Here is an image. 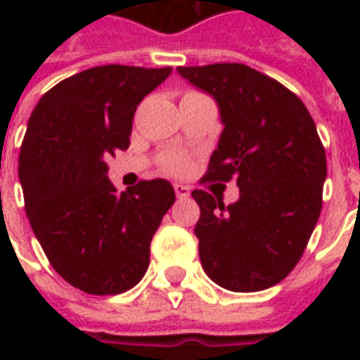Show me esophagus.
I'll return each mask as SVG.
<instances>
[{"instance_id":"1","label":"esophagus","mask_w":360,"mask_h":360,"mask_svg":"<svg viewBox=\"0 0 360 360\" xmlns=\"http://www.w3.org/2000/svg\"><path fill=\"white\" fill-rule=\"evenodd\" d=\"M173 188H175V195H177V198H188V196H191V188H188L187 185L175 183Z\"/></svg>"}]
</instances>
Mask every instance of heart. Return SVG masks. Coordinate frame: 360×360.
<instances>
[{"instance_id":"1","label":"heart","mask_w":360,"mask_h":360,"mask_svg":"<svg viewBox=\"0 0 360 360\" xmlns=\"http://www.w3.org/2000/svg\"><path fill=\"white\" fill-rule=\"evenodd\" d=\"M188 162L187 158L181 154H167L164 160V169L169 173H183L187 172Z\"/></svg>"}]
</instances>
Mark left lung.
Listing matches in <instances>:
<instances>
[{
  "mask_svg": "<svg viewBox=\"0 0 360 360\" xmlns=\"http://www.w3.org/2000/svg\"><path fill=\"white\" fill-rule=\"evenodd\" d=\"M177 73L216 100L224 125L204 179L239 185L229 206L193 191L204 271L229 291L268 289L301 260L322 210L326 152L316 125L291 90L243 63Z\"/></svg>",
  "mask_w": 360,
  "mask_h": 360,
  "instance_id": "8db88e82",
  "label": "left lung"
}]
</instances>
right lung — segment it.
I'll return each mask as SVG.
<instances>
[{"label": "right lung", "mask_w": 360, "mask_h": 360, "mask_svg": "<svg viewBox=\"0 0 360 360\" xmlns=\"http://www.w3.org/2000/svg\"><path fill=\"white\" fill-rule=\"evenodd\" d=\"M172 67L102 65L48 90L27 123L19 154L25 208L61 278L90 295L134 287L150 264V241L175 191L165 179L117 193L105 160L129 148L136 105Z\"/></svg>", "instance_id": "obj_1"}]
</instances>
